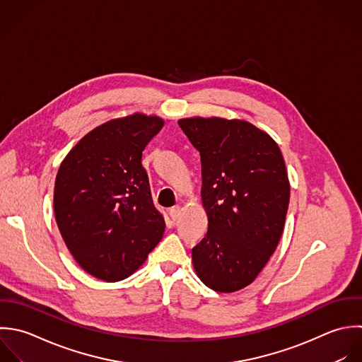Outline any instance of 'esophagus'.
<instances>
[{
  "label": "esophagus",
  "mask_w": 362,
  "mask_h": 362,
  "mask_svg": "<svg viewBox=\"0 0 362 362\" xmlns=\"http://www.w3.org/2000/svg\"><path fill=\"white\" fill-rule=\"evenodd\" d=\"M179 214H180V207L179 206H175V207L169 209V216L173 221H176L179 218Z\"/></svg>",
  "instance_id": "34e87169"
}]
</instances>
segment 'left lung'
Segmentation results:
<instances>
[{
    "instance_id": "8db88e82",
    "label": "left lung",
    "mask_w": 362,
    "mask_h": 362,
    "mask_svg": "<svg viewBox=\"0 0 362 362\" xmlns=\"http://www.w3.org/2000/svg\"><path fill=\"white\" fill-rule=\"evenodd\" d=\"M179 127L200 152L206 237L192 250L200 281L221 293L255 281L275 252L291 186L276 142L241 119L183 118Z\"/></svg>"
}]
</instances>
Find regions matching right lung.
<instances>
[{
	"mask_svg": "<svg viewBox=\"0 0 362 362\" xmlns=\"http://www.w3.org/2000/svg\"><path fill=\"white\" fill-rule=\"evenodd\" d=\"M163 119L132 114L78 141L62 162L53 194L66 247L90 275L117 282L132 275L163 237L142 151Z\"/></svg>",
	"mask_w": 362,
	"mask_h": 362,
	"instance_id": "add662e5",
	"label": "right lung"
}]
</instances>
